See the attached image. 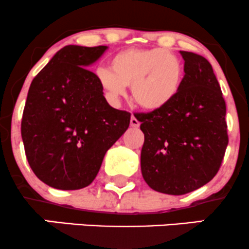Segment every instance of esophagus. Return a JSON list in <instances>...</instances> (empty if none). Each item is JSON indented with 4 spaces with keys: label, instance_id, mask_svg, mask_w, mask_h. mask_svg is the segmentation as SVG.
Returning a JSON list of instances; mask_svg holds the SVG:
<instances>
[{
    "label": "esophagus",
    "instance_id": "obj_1",
    "mask_svg": "<svg viewBox=\"0 0 249 249\" xmlns=\"http://www.w3.org/2000/svg\"><path fill=\"white\" fill-rule=\"evenodd\" d=\"M130 124H131L132 127H138V126H140L141 123H140V120H138L137 118H136V117L132 114L131 119H130Z\"/></svg>",
    "mask_w": 249,
    "mask_h": 249
}]
</instances>
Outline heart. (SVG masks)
<instances>
[{"label": "heart", "instance_id": "1", "mask_svg": "<svg viewBox=\"0 0 249 249\" xmlns=\"http://www.w3.org/2000/svg\"><path fill=\"white\" fill-rule=\"evenodd\" d=\"M111 69L99 68L96 77L111 100L124 95L131 85L133 100L148 111L164 108L177 98L184 65L164 49H126L111 58Z\"/></svg>", "mask_w": 249, "mask_h": 249}]
</instances>
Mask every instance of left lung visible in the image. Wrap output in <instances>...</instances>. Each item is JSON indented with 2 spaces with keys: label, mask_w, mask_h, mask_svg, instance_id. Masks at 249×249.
Segmentation results:
<instances>
[{
  "label": "left lung",
  "mask_w": 249,
  "mask_h": 249,
  "mask_svg": "<svg viewBox=\"0 0 249 249\" xmlns=\"http://www.w3.org/2000/svg\"><path fill=\"white\" fill-rule=\"evenodd\" d=\"M185 61L179 94L164 108L137 113L144 144L141 171L149 187L181 196L217 174L228 145L226 101L211 64L180 51Z\"/></svg>",
  "instance_id": "left-lung-1"
}]
</instances>
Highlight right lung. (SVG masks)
I'll return each instance as SVG.
<instances>
[{"mask_svg": "<svg viewBox=\"0 0 249 249\" xmlns=\"http://www.w3.org/2000/svg\"><path fill=\"white\" fill-rule=\"evenodd\" d=\"M107 46L68 45L33 78L21 120L26 158L36 177L58 190L91 184L106 151L131 114L111 107L87 68Z\"/></svg>", "mask_w": 249, "mask_h": 249, "instance_id": "1", "label": "right lung"}]
</instances>
